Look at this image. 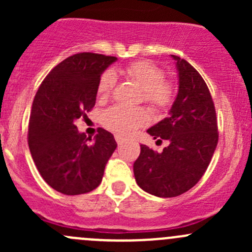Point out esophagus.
Wrapping results in <instances>:
<instances>
[{
    "instance_id": "obj_1",
    "label": "esophagus",
    "mask_w": 252,
    "mask_h": 252,
    "mask_svg": "<svg viewBox=\"0 0 252 252\" xmlns=\"http://www.w3.org/2000/svg\"><path fill=\"white\" fill-rule=\"evenodd\" d=\"M114 138H116L117 144H118V145H122V142H123V138H122L121 135H116V136H114Z\"/></svg>"
}]
</instances>
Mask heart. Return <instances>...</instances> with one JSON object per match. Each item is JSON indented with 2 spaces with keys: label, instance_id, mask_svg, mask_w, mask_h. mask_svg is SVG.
Returning a JSON list of instances; mask_svg holds the SVG:
<instances>
[{
  "label": "heart",
  "instance_id": "1",
  "mask_svg": "<svg viewBox=\"0 0 252 252\" xmlns=\"http://www.w3.org/2000/svg\"><path fill=\"white\" fill-rule=\"evenodd\" d=\"M142 90V100L155 111H164L171 107L175 97V88L168 80H164V72L154 63L147 61H135L119 69ZM117 77L112 70H106L97 83V96L106 100L111 96ZM146 111L144 108H130L116 105L103 114L106 128L119 135H130L138 128L147 123Z\"/></svg>",
  "mask_w": 252,
  "mask_h": 252
}]
</instances>
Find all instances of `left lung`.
Listing matches in <instances>:
<instances>
[{
  "instance_id": "left-lung-1",
  "label": "left lung",
  "mask_w": 252,
  "mask_h": 252,
  "mask_svg": "<svg viewBox=\"0 0 252 252\" xmlns=\"http://www.w3.org/2000/svg\"><path fill=\"white\" fill-rule=\"evenodd\" d=\"M177 62L179 90L167 118L147 130L157 141L168 140L162 152L140 145L134 162L139 187L158 197H174L191 189L205 174L218 142L215 103L200 73L183 58Z\"/></svg>"
}]
</instances>
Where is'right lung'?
<instances>
[{
    "label": "right lung",
    "mask_w": 252,
    "mask_h": 252,
    "mask_svg": "<svg viewBox=\"0 0 252 252\" xmlns=\"http://www.w3.org/2000/svg\"><path fill=\"white\" fill-rule=\"evenodd\" d=\"M116 61L93 52L70 56L48 73L35 95L28 144L39 173L58 192L85 194L102 180L117 142L102 128L91 140L74 122L93 110L98 79Z\"/></svg>",
    "instance_id": "obj_1"
}]
</instances>
